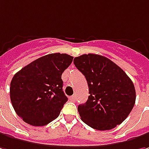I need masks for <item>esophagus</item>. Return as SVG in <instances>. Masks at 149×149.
<instances>
[{"label": "esophagus", "instance_id": "obj_1", "mask_svg": "<svg viewBox=\"0 0 149 149\" xmlns=\"http://www.w3.org/2000/svg\"><path fill=\"white\" fill-rule=\"evenodd\" d=\"M70 100H72V101H75V100H77V96H76V95H72V96H70Z\"/></svg>", "mask_w": 149, "mask_h": 149}]
</instances>
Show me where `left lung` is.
<instances>
[{"label":"left lung","instance_id":"8db88e82","mask_svg":"<svg viewBox=\"0 0 149 149\" xmlns=\"http://www.w3.org/2000/svg\"><path fill=\"white\" fill-rule=\"evenodd\" d=\"M73 63L89 87L88 100L77 107L81 120L97 130H109L120 125L135 103V88L130 78L101 55L83 54L76 57Z\"/></svg>","mask_w":149,"mask_h":149}]
</instances>
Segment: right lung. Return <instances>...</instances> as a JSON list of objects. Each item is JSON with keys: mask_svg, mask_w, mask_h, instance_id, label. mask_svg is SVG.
<instances>
[{"mask_svg": "<svg viewBox=\"0 0 149 149\" xmlns=\"http://www.w3.org/2000/svg\"><path fill=\"white\" fill-rule=\"evenodd\" d=\"M73 57L51 54L34 60L16 72L10 82L13 108L25 123L44 126L58 118L68 97L63 91L62 74Z\"/></svg>", "mask_w": 149, "mask_h": 149, "instance_id": "obj_1", "label": "right lung"}]
</instances>
